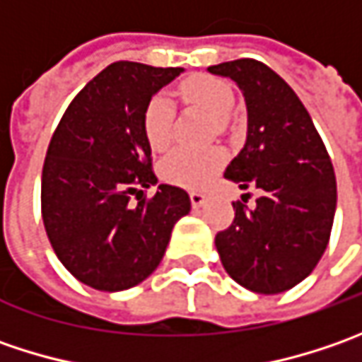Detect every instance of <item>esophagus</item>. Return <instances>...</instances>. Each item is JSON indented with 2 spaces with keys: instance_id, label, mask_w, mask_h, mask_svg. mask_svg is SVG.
<instances>
[{
  "instance_id": "esophagus-1",
  "label": "esophagus",
  "mask_w": 362,
  "mask_h": 362,
  "mask_svg": "<svg viewBox=\"0 0 362 362\" xmlns=\"http://www.w3.org/2000/svg\"><path fill=\"white\" fill-rule=\"evenodd\" d=\"M189 199H191L193 207H202L203 203H205V195H203L202 191H189Z\"/></svg>"
}]
</instances>
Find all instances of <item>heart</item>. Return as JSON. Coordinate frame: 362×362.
<instances>
[{
    "label": "heart",
    "instance_id": "heart-1",
    "mask_svg": "<svg viewBox=\"0 0 362 362\" xmlns=\"http://www.w3.org/2000/svg\"><path fill=\"white\" fill-rule=\"evenodd\" d=\"M179 94L191 105L203 106L216 115L219 127L235 105V94L228 82L207 74H195L179 84ZM175 106L169 96L153 94L143 110V134L153 151H165L173 141ZM226 163V151L219 146L193 148L179 146L160 163V175L167 183L185 189H199L207 185L214 175Z\"/></svg>",
    "mask_w": 362,
    "mask_h": 362
}]
</instances>
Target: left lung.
I'll list each match as a JSON object with an SVG mask.
<instances>
[{
	"label": "left lung",
	"instance_id": "1",
	"mask_svg": "<svg viewBox=\"0 0 362 362\" xmlns=\"http://www.w3.org/2000/svg\"><path fill=\"white\" fill-rule=\"evenodd\" d=\"M230 76L247 105V139L223 177L242 189L235 217L216 247L231 278L257 294L302 282L327 250L337 209V177L308 110L270 66L240 58L207 68Z\"/></svg>",
	"mask_w": 362,
	"mask_h": 362
}]
</instances>
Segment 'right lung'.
I'll return each mask as SVG.
<instances>
[{
	"label": "right lung",
	"instance_id": "1",
	"mask_svg": "<svg viewBox=\"0 0 362 362\" xmlns=\"http://www.w3.org/2000/svg\"><path fill=\"white\" fill-rule=\"evenodd\" d=\"M183 68L112 62L68 105L42 169V219L64 268L82 284L119 292L141 284L165 256L189 195L157 183L143 110Z\"/></svg>",
	"mask_w": 362,
	"mask_h": 362
}]
</instances>
